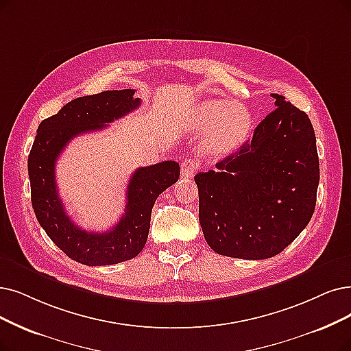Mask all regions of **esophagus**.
<instances>
[{
	"label": "esophagus",
	"instance_id": "1",
	"mask_svg": "<svg viewBox=\"0 0 351 351\" xmlns=\"http://www.w3.org/2000/svg\"><path fill=\"white\" fill-rule=\"evenodd\" d=\"M197 168H199V162L195 160H191V158L184 160L183 162H181V177L191 178Z\"/></svg>",
	"mask_w": 351,
	"mask_h": 351
}]
</instances>
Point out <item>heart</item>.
<instances>
[{
  "label": "heart",
  "mask_w": 351,
  "mask_h": 351,
  "mask_svg": "<svg viewBox=\"0 0 351 351\" xmlns=\"http://www.w3.org/2000/svg\"><path fill=\"white\" fill-rule=\"evenodd\" d=\"M190 128L195 134H204L207 154L226 156L243 143L250 128V114L230 101H207L191 114Z\"/></svg>",
  "instance_id": "obj_1"
}]
</instances>
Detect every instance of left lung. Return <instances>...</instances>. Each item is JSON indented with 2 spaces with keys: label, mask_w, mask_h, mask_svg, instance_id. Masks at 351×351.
<instances>
[{
  "label": "left lung",
  "mask_w": 351,
  "mask_h": 351,
  "mask_svg": "<svg viewBox=\"0 0 351 351\" xmlns=\"http://www.w3.org/2000/svg\"><path fill=\"white\" fill-rule=\"evenodd\" d=\"M254 136L197 173L199 219L216 254L266 259L281 252L310 223L319 181L317 141L310 118L282 95Z\"/></svg>",
  "instance_id": "left-lung-1"
}]
</instances>
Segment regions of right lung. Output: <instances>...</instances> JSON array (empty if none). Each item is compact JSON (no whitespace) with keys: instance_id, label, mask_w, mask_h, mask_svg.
Segmentation results:
<instances>
[{"instance_id":"add662e5","label":"right lung","mask_w":351,"mask_h":351,"mask_svg":"<svg viewBox=\"0 0 351 351\" xmlns=\"http://www.w3.org/2000/svg\"><path fill=\"white\" fill-rule=\"evenodd\" d=\"M134 93V89L106 90L70 101L58 114L41 121L29 156L32 204L40 226L70 259L88 266L135 258L147 243L154 203L180 177L176 161L135 170L127 187L125 213L110 230L86 232L67 216L56 184V161L60 152L75 136L101 131L106 123L136 109L141 99Z\"/></svg>"}]
</instances>
